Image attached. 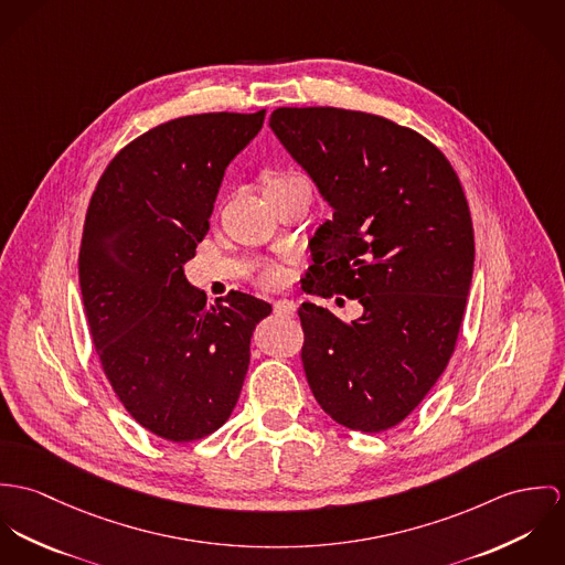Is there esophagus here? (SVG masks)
Segmentation results:
<instances>
[{"mask_svg":"<svg viewBox=\"0 0 565 565\" xmlns=\"http://www.w3.org/2000/svg\"><path fill=\"white\" fill-rule=\"evenodd\" d=\"M273 310L277 316H284V318H292L295 312H297V306L292 303V301H288V299H277L275 303H273Z\"/></svg>","mask_w":565,"mask_h":565,"instance_id":"obj_1","label":"esophagus"}]
</instances>
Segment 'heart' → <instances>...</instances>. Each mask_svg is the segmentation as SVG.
I'll return each mask as SVG.
<instances>
[{
    "label": "heart",
    "mask_w": 565,
    "mask_h": 565,
    "mask_svg": "<svg viewBox=\"0 0 565 565\" xmlns=\"http://www.w3.org/2000/svg\"><path fill=\"white\" fill-rule=\"evenodd\" d=\"M306 178L297 171H273L264 178V190L266 194L268 192H275V190L288 189V186H295V184H303ZM255 281L264 288H275L284 281V270L281 266L277 264H262L257 266L255 270Z\"/></svg>",
    "instance_id": "obj_1"
}]
</instances>
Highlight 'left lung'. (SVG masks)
<instances>
[{"label":"left lung","mask_w":565,"mask_h":565,"mask_svg":"<svg viewBox=\"0 0 565 565\" xmlns=\"http://www.w3.org/2000/svg\"><path fill=\"white\" fill-rule=\"evenodd\" d=\"M268 124L333 207L301 288L364 308L351 322L299 308L313 398L338 425L385 431L418 407L455 351L475 264L466 194L431 140L390 119L277 108Z\"/></svg>","instance_id":"obj_1"}]
</instances>
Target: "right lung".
Instances as JSON below:
<instances>
[{
	"label": "right lung",
	"mask_w": 565,
	"mask_h": 565,
	"mask_svg": "<svg viewBox=\"0 0 565 565\" xmlns=\"http://www.w3.org/2000/svg\"><path fill=\"white\" fill-rule=\"evenodd\" d=\"M264 115H190L145 131L106 167L86 210L79 290L88 331L115 394L158 438H205L232 416L253 329L273 310L238 290L205 303L184 275L225 169Z\"/></svg>",
	"instance_id": "right-lung-1"
}]
</instances>
